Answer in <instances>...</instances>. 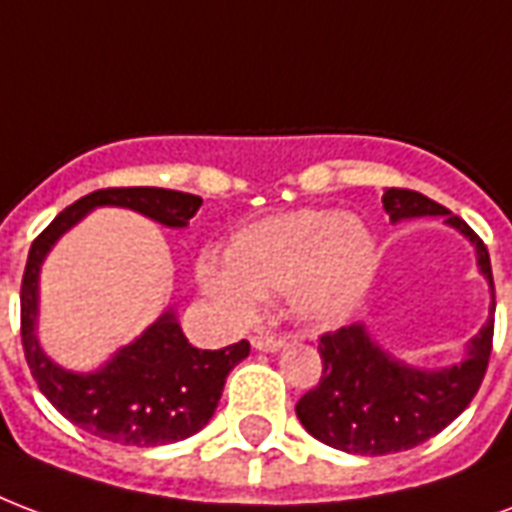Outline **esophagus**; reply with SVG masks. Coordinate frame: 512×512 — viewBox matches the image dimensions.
<instances>
[{
    "label": "esophagus",
    "mask_w": 512,
    "mask_h": 512,
    "mask_svg": "<svg viewBox=\"0 0 512 512\" xmlns=\"http://www.w3.org/2000/svg\"><path fill=\"white\" fill-rule=\"evenodd\" d=\"M251 345L256 348V351L275 353L286 345V340H283V337H275V334H259V337H253Z\"/></svg>",
    "instance_id": "1"
}]
</instances>
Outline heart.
Segmentation results:
<instances>
[{
  "instance_id": "b5f03b06",
  "label": "heart",
  "mask_w": 512,
  "mask_h": 512,
  "mask_svg": "<svg viewBox=\"0 0 512 512\" xmlns=\"http://www.w3.org/2000/svg\"><path fill=\"white\" fill-rule=\"evenodd\" d=\"M375 237L356 215L294 210L245 226L226 264L202 256L199 286L234 318H251L256 299L286 294L291 313L315 326L343 324L375 278Z\"/></svg>"
}]
</instances>
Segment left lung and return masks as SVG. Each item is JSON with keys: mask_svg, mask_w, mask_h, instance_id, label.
<instances>
[{"mask_svg": "<svg viewBox=\"0 0 512 512\" xmlns=\"http://www.w3.org/2000/svg\"><path fill=\"white\" fill-rule=\"evenodd\" d=\"M383 210L391 224L443 215L445 224L472 242L478 272L489 280L491 307L489 321L451 367H413L388 353L364 324L343 326L321 337L324 375L297 402V418L315 440L356 456L407 451L443 432L478 394L494 337V278L489 251L478 234L459 215L407 188H386Z\"/></svg>", "mask_w": 512, "mask_h": 512, "instance_id": "8db88e82", "label": "left lung"}]
</instances>
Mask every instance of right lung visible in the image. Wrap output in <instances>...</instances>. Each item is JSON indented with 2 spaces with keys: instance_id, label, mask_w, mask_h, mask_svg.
<instances>
[{
  "instance_id": "right-lung-1",
  "label": "right lung",
  "mask_w": 512,
  "mask_h": 512,
  "mask_svg": "<svg viewBox=\"0 0 512 512\" xmlns=\"http://www.w3.org/2000/svg\"><path fill=\"white\" fill-rule=\"evenodd\" d=\"M96 207H126L169 229H186L197 215V194L169 188H102L61 210L51 226L32 242L21 283V340L34 380L61 416L107 443L156 448L178 443L213 418L226 375L240 364L248 340L221 351H199L188 343L169 307L145 332L91 372L64 370L42 351L40 321L42 261L64 234Z\"/></svg>"
}]
</instances>
